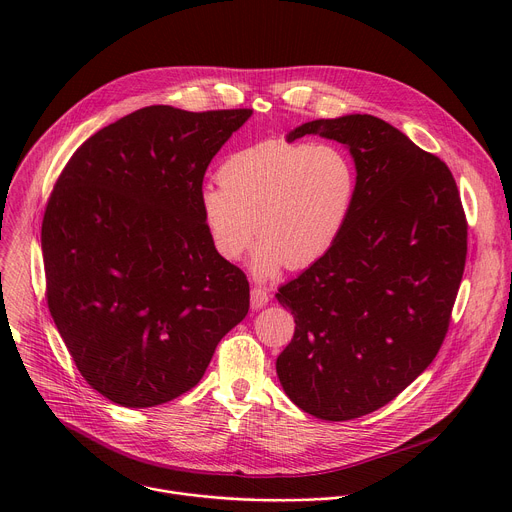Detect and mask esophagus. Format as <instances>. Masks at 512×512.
Returning <instances> with one entry per match:
<instances>
[{
	"label": "esophagus",
	"instance_id": "1",
	"mask_svg": "<svg viewBox=\"0 0 512 512\" xmlns=\"http://www.w3.org/2000/svg\"><path fill=\"white\" fill-rule=\"evenodd\" d=\"M267 302H269V294L263 287H257V285L251 287V308L253 310H259V308L267 306Z\"/></svg>",
	"mask_w": 512,
	"mask_h": 512
}]
</instances>
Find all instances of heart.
Listing matches in <instances>:
<instances>
[{
	"instance_id": "b5f03b06",
	"label": "heart",
	"mask_w": 512,
	"mask_h": 512,
	"mask_svg": "<svg viewBox=\"0 0 512 512\" xmlns=\"http://www.w3.org/2000/svg\"><path fill=\"white\" fill-rule=\"evenodd\" d=\"M218 178L198 194L204 227L225 259H237L255 233L251 269L259 277L318 261L342 233L356 194L354 164L330 141L255 143L231 154Z\"/></svg>"
}]
</instances>
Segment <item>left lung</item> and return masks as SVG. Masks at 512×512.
Masks as SVG:
<instances>
[{
	"instance_id": "obj_1",
	"label": "left lung",
	"mask_w": 512,
	"mask_h": 512,
	"mask_svg": "<svg viewBox=\"0 0 512 512\" xmlns=\"http://www.w3.org/2000/svg\"><path fill=\"white\" fill-rule=\"evenodd\" d=\"M304 135L344 145L356 194L336 243L275 294L296 322L275 369L300 409L348 421L393 401L440 350L468 227L448 166L387 121L316 119L285 139Z\"/></svg>"
}]
</instances>
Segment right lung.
<instances>
[{
  "mask_svg": "<svg viewBox=\"0 0 512 512\" xmlns=\"http://www.w3.org/2000/svg\"><path fill=\"white\" fill-rule=\"evenodd\" d=\"M253 115L139 109L72 154L42 221L46 298L85 381L121 407L190 391L249 312L245 273L218 255L198 194Z\"/></svg>",
  "mask_w": 512,
  "mask_h": 512,
  "instance_id": "right-lung-1",
  "label": "right lung"
}]
</instances>
